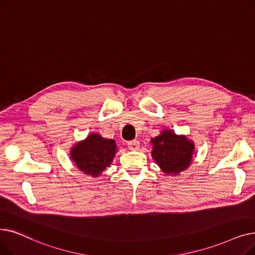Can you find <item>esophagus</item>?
I'll list each match as a JSON object with an SVG mask.
<instances>
[{"mask_svg": "<svg viewBox=\"0 0 255 255\" xmlns=\"http://www.w3.org/2000/svg\"><path fill=\"white\" fill-rule=\"evenodd\" d=\"M128 149H129V150L136 151V150H138L139 147H140V143H139V141L134 140V141L128 142Z\"/></svg>", "mask_w": 255, "mask_h": 255, "instance_id": "34e87169", "label": "esophagus"}]
</instances>
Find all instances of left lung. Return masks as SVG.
I'll return each instance as SVG.
<instances>
[{
    "label": "left lung",
    "instance_id": "8db88e82",
    "mask_svg": "<svg viewBox=\"0 0 255 255\" xmlns=\"http://www.w3.org/2000/svg\"><path fill=\"white\" fill-rule=\"evenodd\" d=\"M150 144L152 159L167 175H178L192 164L195 144L185 135L163 129L159 136L151 138Z\"/></svg>",
    "mask_w": 255,
    "mask_h": 255
}]
</instances>
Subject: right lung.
<instances>
[{
    "mask_svg": "<svg viewBox=\"0 0 255 255\" xmlns=\"http://www.w3.org/2000/svg\"><path fill=\"white\" fill-rule=\"evenodd\" d=\"M117 151L115 140L91 132L86 139L71 146L70 160L84 174L99 177L107 167H110Z\"/></svg>",
    "mask_w": 255,
    "mask_h": 255,
    "instance_id": "right-lung-1",
    "label": "right lung"
}]
</instances>
